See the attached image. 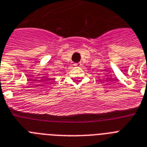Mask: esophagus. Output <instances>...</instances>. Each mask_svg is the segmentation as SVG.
<instances>
[{"mask_svg":"<svg viewBox=\"0 0 147 147\" xmlns=\"http://www.w3.org/2000/svg\"><path fill=\"white\" fill-rule=\"evenodd\" d=\"M75 65H76V66H78V67H79V66H81V65H82V63H75Z\"/></svg>","mask_w":147,"mask_h":147,"instance_id":"esophagus-1","label":"esophagus"}]
</instances>
